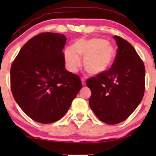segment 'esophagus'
<instances>
[{
    "label": "esophagus",
    "mask_w": 156,
    "mask_h": 156,
    "mask_svg": "<svg viewBox=\"0 0 156 156\" xmlns=\"http://www.w3.org/2000/svg\"><path fill=\"white\" fill-rule=\"evenodd\" d=\"M81 83L83 84V86L86 85V80L83 79V78H81Z\"/></svg>",
    "instance_id": "34e87169"
}]
</instances>
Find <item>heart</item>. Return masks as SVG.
I'll list each match as a JSON object with an SVG mask.
<instances>
[{"mask_svg": "<svg viewBox=\"0 0 156 156\" xmlns=\"http://www.w3.org/2000/svg\"><path fill=\"white\" fill-rule=\"evenodd\" d=\"M83 57V64L87 73L98 76L106 72L112 67L116 56L114 46L101 38L78 39L73 48L64 51L66 68L70 73H76L80 65V57Z\"/></svg>", "mask_w": 156, "mask_h": 156, "instance_id": "obj_1", "label": "heart"}]
</instances>
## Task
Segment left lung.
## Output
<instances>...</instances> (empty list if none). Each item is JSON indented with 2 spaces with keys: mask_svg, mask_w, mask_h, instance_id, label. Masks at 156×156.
<instances>
[{
  "mask_svg": "<svg viewBox=\"0 0 156 156\" xmlns=\"http://www.w3.org/2000/svg\"><path fill=\"white\" fill-rule=\"evenodd\" d=\"M114 39L118 49L109 70L87 80L90 89L89 105L102 122L115 125L126 119L141 103L144 93L145 68L128 41Z\"/></svg>",
  "mask_w": 156,
  "mask_h": 156,
  "instance_id": "1",
  "label": "left lung"
}]
</instances>
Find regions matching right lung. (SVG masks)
Wrapping results in <instances>:
<instances>
[{
    "label": "right lung",
    "mask_w": 156,
    "mask_h": 156,
    "mask_svg": "<svg viewBox=\"0 0 156 156\" xmlns=\"http://www.w3.org/2000/svg\"><path fill=\"white\" fill-rule=\"evenodd\" d=\"M66 40L61 34H39L23 46L11 67L14 98L38 122L60 119L82 88L79 77L64 67L62 51Z\"/></svg>",
    "instance_id": "right-lung-1"
}]
</instances>
